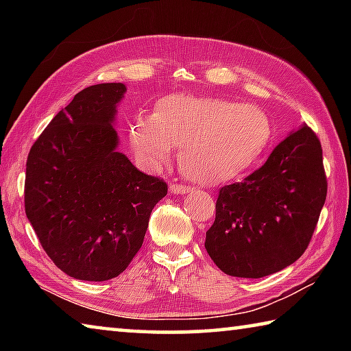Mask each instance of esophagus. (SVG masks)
Returning a JSON list of instances; mask_svg holds the SVG:
<instances>
[{
    "mask_svg": "<svg viewBox=\"0 0 351 351\" xmlns=\"http://www.w3.org/2000/svg\"><path fill=\"white\" fill-rule=\"evenodd\" d=\"M169 189L171 193H176V195H184V193L190 192V187L182 186V184H170Z\"/></svg>",
    "mask_w": 351,
    "mask_h": 351,
    "instance_id": "esophagus-1",
    "label": "esophagus"
}]
</instances>
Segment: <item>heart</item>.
<instances>
[{
    "label": "heart",
    "mask_w": 351,
    "mask_h": 351,
    "mask_svg": "<svg viewBox=\"0 0 351 351\" xmlns=\"http://www.w3.org/2000/svg\"><path fill=\"white\" fill-rule=\"evenodd\" d=\"M128 136L147 169L161 167L170 148L180 147L182 175L201 186H215L260 161L271 144L272 125L254 105L173 93L158 100L150 119H134Z\"/></svg>",
    "instance_id": "obj_1"
}]
</instances>
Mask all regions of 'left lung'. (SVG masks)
Instances as JSON below:
<instances>
[{
	"instance_id": "obj_1",
	"label": "left lung",
	"mask_w": 351,
	"mask_h": 351,
	"mask_svg": "<svg viewBox=\"0 0 351 351\" xmlns=\"http://www.w3.org/2000/svg\"><path fill=\"white\" fill-rule=\"evenodd\" d=\"M325 198L322 147L302 125L245 181L219 189L206 251L228 276L274 274L305 252Z\"/></svg>"
}]
</instances>
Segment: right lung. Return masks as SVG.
Masks as SVG:
<instances>
[{
	"instance_id": "add662e5",
	"label": "right lung",
	"mask_w": 351,
	"mask_h": 351,
	"mask_svg": "<svg viewBox=\"0 0 351 351\" xmlns=\"http://www.w3.org/2000/svg\"><path fill=\"white\" fill-rule=\"evenodd\" d=\"M125 91L123 83H100L77 93L27 156V219L57 268L77 280L125 271L167 195V184L117 152L112 123Z\"/></svg>"
}]
</instances>
